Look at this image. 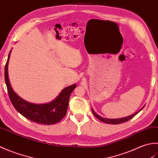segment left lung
I'll return each instance as SVG.
<instances>
[{"label": "left lung", "mask_w": 158, "mask_h": 158, "mask_svg": "<svg viewBox=\"0 0 158 158\" xmlns=\"http://www.w3.org/2000/svg\"><path fill=\"white\" fill-rule=\"evenodd\" d=\"M144 106L141 109H140L139 111H137L135 114H132V115H131L130 116L123 117V118H119V119H107V118H104V117H100V116H99L98 115V114H96L94 111V110L92 109V111L94 115V116L96 117H97V118H98L100 121H101V122H105L106 123H110V124H119V123H123V122H127V121H128L130 119H132V117H135L137 113H139L140 110H141L144 108Z\"/></svg>", "instance_id": "left-lung-1"}]
</instances>
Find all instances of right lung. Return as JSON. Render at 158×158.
<instances>
[{
  "instance_id": "1",
  "label": "right lung",
  "mask_w": 158,
  "mask_h": 158,
  "mask_svg": "<svg viewBox=\"0 0 158 158\" xmlns=\"http://www.w3.org/2000/svg\"><path fill=\"white\" fill-rule=\"evenodd\" d=\"M11 52L5 68V80L9 99L13 106L22 115L37 123L51 125L59 122L66 115L69 106L70 94L75 88L76 84L62 89L57 98L52 102L43 105H36L25 101L13 92L9 81L8 63Z\"/></svg>"
}]
</instances>
